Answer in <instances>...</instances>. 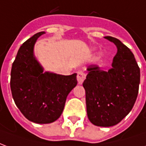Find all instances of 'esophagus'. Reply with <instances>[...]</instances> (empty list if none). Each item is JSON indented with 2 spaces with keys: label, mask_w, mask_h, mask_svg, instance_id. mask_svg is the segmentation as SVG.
I'll use <instances>...</instances> for the list:
<instances>
[{
  "label": "esophagus",
  "mask_w": 146,
  "mask_h": 146,
  "mask_svg": "<svg viewBox=\"0 0 146 146\" xmlns=\"http://www.w3.org/2000/svg\"><path fill=\"white\" fill-rule=\"evenodd\" d=\"M85 73H84L83 70H79L77 72V76H76V79H77V81H78V84H82L84 80H85Z\"/></svg>",
  "instance_id": "obj_1"
}]
</instances>
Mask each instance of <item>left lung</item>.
Listing matches in <instances>:
<instances>
[{"label":"left lung","mask_w":146,"mask_h":146,"mask_svg":"<svg viewBox=\"0 0 146 146\" xmlns=\"http://www.w3.org/2000/svg\"><path fill=\"white\" fill-rule=\"evenodd\" d=\"M105 38L117 48L112 67L104 71L90 65L83 83L88 119L98 127L116 125L131 112L140 83V69L131 50L115 37Z\"/></svg>","instance_id":"1"}]
</instances>
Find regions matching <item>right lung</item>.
<instances>
[{"mask_svg":"<svg viewBox=\"0 0 146 146\" xmlns=\"http://www.w3.org/2000/svg\"><path fill=\"white\" fill-rule=\"evenodd\" d=\"M40 32L24 42L11 71V91L15 103L24 116L36 123H50L60 117L67 95L77 84L76 73L70 76L43 73L33 54Z\"/></svg>","mask_w":146,"mask_h":146,"instance_id":"1","label":"right lung"}]
</instances>
